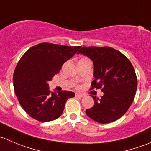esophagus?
Segmentation results:
<instances>
[{
	"label": "esophagus",
	"instance_id": "34e87169",
	"mask_svg": "<svg viewBox=\"0 0 151 151\" xmlns=\"http://www.w3.org/2000/svg\"><path fill=\"white\" fill-rule=\"evenodd\" d=\"M84 94H82V93H76V96L77 97H80V98H82V97L84 96Z\"/></svg>",
	"mask_w": 151,
	"mask_h": 151
}]
</instances>
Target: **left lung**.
Instances as JSON below:
<instances>
[{"instance_id":"obj_1","label":"left lung","mask_w":151,"mask_h":151,"mask_svg":"<svg viewBox=\"0 0 151 151\" xmlns=\"http://www.w3.org/2000/svg\"><path fill=\"white\" fill-rule=\"evenodd\" d=\"M77 54L92 60V88H101L104 93L101 99L91 96L94 105L86 109V115L100 123L117 121L126 113L134 99L137 78L133 66L124 55L109 47H83Z\"/></svg>"}]
</instances>
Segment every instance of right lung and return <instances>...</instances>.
Returning a JSON list of instances; mask_svg holds the SVG:
<instances>
[{"instance_id": "obj_1", "label": "right lung", "mask_w": 151, "mask_h": 151, "mask_svg": "<svg viewBox=\"0 0 151 151\" xmlns=\"http://www.w3.org/2000/svg\"><path fill=\"white\" fill-rule=\"evenodd\" d=\"M80 47L41 43L30 48L18 62L13 75L14 92L19 104L31 118L47 122L63 113L71 91H51L48 82Z\"/></svg>"}]
</instances>
